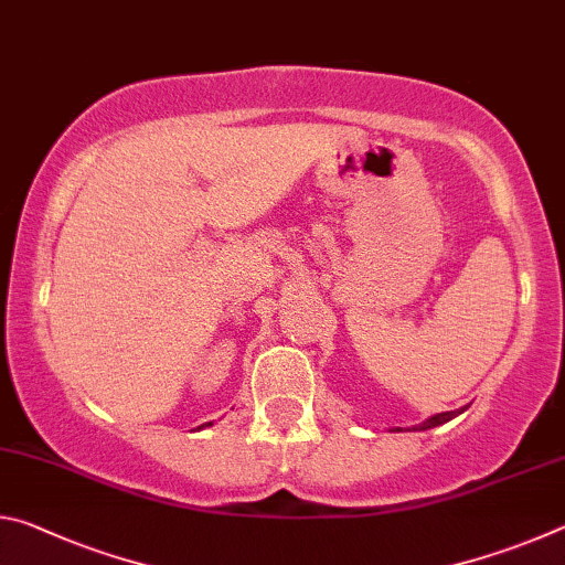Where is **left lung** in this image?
I'll return each mask as SVG.
<instances>
[{
    "label": "left lung",
    "instance_id": "left-lung-1",
    "mask_svg": "<svg viewBox=\"0 0 565 565\" xmlns=\"http://www.w3.org/2000/svg\"><path fill=\"white\" fill-rule=\"evenodd\" d=\"M458 414H463V408H461V411H444V414H434L431 418H426L424 424H418V426H411L408 431H428V428H434V426H441V424H446V420L456 418ZM396 431H401V428H396Z\"/></svg>",
    "mask_w": 565,
    "mask_h": 565
}]
</instances>
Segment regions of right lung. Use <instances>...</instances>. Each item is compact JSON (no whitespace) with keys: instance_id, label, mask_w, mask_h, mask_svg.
<instances>
[{"instance_id":"add662e5","label":"right lung","mask_w":565,"mask_h":565,"mask_svg":"<svg viewBox=\"0 0 565 565\" xmlns=\"http://www.w3.org/2000/svg\"><path fill=\"white\" fill-rule=\"evenodd\" d=\"M206 426H212V420H209V424H202L199 428H206Z\"/></svg>"}]
</instances>
